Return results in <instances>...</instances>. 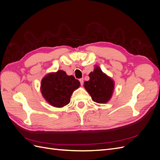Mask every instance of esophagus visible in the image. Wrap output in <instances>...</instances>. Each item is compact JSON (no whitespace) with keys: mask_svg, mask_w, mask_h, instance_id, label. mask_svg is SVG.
<instances>
[{"mask_svg":"<svg viewBox=\"0 0 160 160\" xmlns=\"http://www.w3.org/2000/svg\"><path fill=\"white\" fill-rule=\"evenodd\" d=\"M79 81H80V83H81V85H83V78L80 79H79Z\"/></svg>","mask_w":160,"mask_h":160,"instance_id":"obj_1","label":"esophagus"}]
</instances>
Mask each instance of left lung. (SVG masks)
<instances>
[{"label":"left lung","instance_id":"left-lung-1","mask_svg":"<svg viewBox=\"0 0 160 160\" xmlns=\"http://www.w3.org/2000/svg\"><path fill=\"white\" fill-rule=\"evenodd\" d=\"M89 80L85 81L84 88L96 103H105L112 96L114 81L96 66L89 75Z\"/></svg>","mask_w":160,"mask_h":160}]
</instances>
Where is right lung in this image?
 <instances>
[{"label": "right lung", "mask_w": 160, "mask_h": 160, "mask_svg": "<svg viewBox=\"0 0 160 160\" xmlns=\"http://www.w3.org/2000/svg\"><path fill=\"white\" fill-rule=\"evenodd\" d=\"M79 86L80 82L73 76L59 70L43 77L41 91L43 98L53 107L62 108L69 103L72 92Z\"/></svg>", "instance_id": "right-lung-1"}]
</instances>
